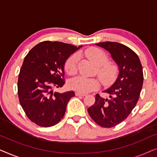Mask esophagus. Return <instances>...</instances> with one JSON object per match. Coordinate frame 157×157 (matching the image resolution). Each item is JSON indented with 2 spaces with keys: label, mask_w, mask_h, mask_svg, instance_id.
<instances>
[{
  "label": "esophagus",
  "mask_w": 157,
  "mask_h": 157,
  "mask_svg": "<svg viewBox=\"0 0 157 157\" xmlns=\"http://www.w3.org/2000/svg\"><path fill=\"white\" fill-rule=\"evenodd\" d=\"M75 95H76V96H86V94H81V93H80V92H76V93H75Z\"/></svg>",
  "instance_id": "obj_1"
}]
</instances>
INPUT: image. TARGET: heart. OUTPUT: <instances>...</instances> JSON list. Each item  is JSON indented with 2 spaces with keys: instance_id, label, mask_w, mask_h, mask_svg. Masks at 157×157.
<instances>
[{
  "instance_id": "obj_1",
  "label": "heart",
  "mask_w": 157,
  "mask_h": 157,
  "mask_svg": "<svg viewBox=\"0 0 157 157\" xmlns=\"http://www.w3.org/2000/svg\"><path fill=\"white\" fill-rule=\"evenodd\" d=\"M84 53L96 66V74L104 85H109L114 81L119 71L117 64L109 61V57L101 49L91 47L86 49ZM79 61L78 53H75L66 59L64 69L69 76H74L78 71ZM98 81L95 78H86L78 76L70 81L69 86L71 89L80 93L85 94L95 91L98 89Z\"/></svg>"
}]
</instances>
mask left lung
<instances>
[{
  "instance_id": "1",
  "label": "left lung",
  "mask_w": 157,
  "mask_h": 157,
  "mask_svg": "<svg viewBox=\"0 0 157 157\" xmlns=\"http://www.w3.org/2000/svg\"><path fill=\"white\" fill-rule=\"evenodd\" d=\"M96 45L110 52L119 66V74L115 83L104 91L110 98L97 94L88 112L98 125L111 128L124 121L138 102L144 80L142 66L136 53L125 45L109 41Z\"/></svg>"
}]
</instances>
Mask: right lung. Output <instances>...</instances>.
<instances>
[{
  "mask_svg": "<svg viewBox=\"0 0 157 157\" xmlns=\"http://www.w3.org/2000/svg\"><path fill=\"white\" fill-rule=\"evenodd\" d=\"M81 47L46 40L34 46L25 57L18 76V95L32 122L50 127L63 119L74 92L60 94L52 89L65 84L64 63Z\"/></svg>",
  "mask_w": 157,
  "mask_h": 157,
  "instance_id": "right-lung-1",
  "label": "right lung"
}]
</instances>
